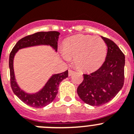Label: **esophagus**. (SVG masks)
I'll list each match as a JSON object with an SVG mask.
<instances>
[{"mask_svg": "<svg viewBox=\"0 0 134 134\" xmlns=\"http://www.w3.org/2000/svg\"><path fill=\"white\" fill-rule=\"evenodd\" d=\"M68 71H69V74H68L69 76H71L74 73V71H73V70H71V69H69Z\"/></svg>", "mask_w": 134, "mask_h": 134, "instance_id": "obj_1", "label": "esophagus"}]
</instances>
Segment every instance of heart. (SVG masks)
Segmentation results:
<instances>
[{
	"label": "heart",
	"instance_id": "heart-1",
	"mask_svg": "<svg viewBox=\"0 0 134 134\" xmlns=\"http://www.w3.org/2000/svg\"><path fill=\"white\" fill-rule=\"evenodd\" d=\"M107 55V46L99 37L78 35L70 37L63 44L61 57L65 61L74 59L79 69L91 71L102 65Z\"/></svg>",
	"mask_w": 134,
	"mask_h": 134
}]
</instances>
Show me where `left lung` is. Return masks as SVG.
Segmentation results:
<instances>
[{
    "label": "left lung",
    "instance_id": "1",
    "mask_svg": "<svg viewBox=\"0 0 134 134\" xmlns=\"http://www.w3.org/2000/svg\"><path fill=\"white\" fill-rule=\"evenodd\" d=\"M108 47L105 62L96 71L83 74L77 94L87 104L100 106L108 103L121 90L124 82L125 56L111 40L102 37Z\"/></svg>",
    "mask_w": 134,
    "mask_h": 134
}]
</instances>
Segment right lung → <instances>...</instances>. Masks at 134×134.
I'll list each match as a JSON object with an SVG mask.
<instances>
[{
  "instance_id": "1",
  "label": "right lung",
  "mask_w": 134,
  "mask_h": 134,
  "mask_svg": "<svg viewBox=\"0 0 134 134\" xmlns=\"http://www.w3.org/2000/svg\"><path fill=\"white\" fill-rule=\"evenodd\" d=\"M60 33L57 31L38 32L26 36L19 40L14 45L9 56V69L10 75V85L14 93L26 105L36 108H43L55 99L58 93L59 83L68 77V71L63 73L53 74L44 86L36 93H28L23 90L18 85L14 71V56L21 49L39 45H48L57 51L58 39Z\"/></svg>"
}]
</instances>
